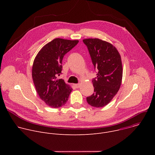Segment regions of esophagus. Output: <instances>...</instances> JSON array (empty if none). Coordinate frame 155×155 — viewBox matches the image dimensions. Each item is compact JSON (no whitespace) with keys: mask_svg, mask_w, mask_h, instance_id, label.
Listing matches in <instances>:
<instances>
[{"mask_svg":"<svg viewBox=\"0 0 155 155\" xmlns=\"http://www.w3.org/2000/svg\"><path fill=\"white\" fill-rule=\"evenodd\" d=\"M74 86L77 87V88H78V87H80V83H78V84H74Z\"/></svg>","mask_w":155,"mask_h":155,"instance_id":"34e87169","label":"esophagus"}]
</instances>
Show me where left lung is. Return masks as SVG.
<instances>
[{
    "label": "left lung",
    "mask_w": 155,
    "mask_h": 155,
    "mask_svg": "<svg viewBox=\"0 0 155 155\" xmlns=\"http://www.w3.org/2000/svg\"><path fill=\"white\" fill-rule=\"evenodd\" d=\"M89 51L97 77L93 80L94 93L86 97L87 103L94 107L107 105L117 94L122 81L121 56L117 48L99 38L83 40Z\"/></svg>",
    "instance_id": "1"
}]
</instances>
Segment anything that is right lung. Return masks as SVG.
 Wrapping results in <instances>:
<instances>
[{"instance_id": "1", "label": "right lung", "mask_w": 155, "mask_h": 155, "mask_svg": "<svg viewBox=\"0 0 155 155\" xmlns=\"http://www.w3.org/2000/svg\"><path fill=\"white\" fill-rule=\"evenodd\" d=\"M78 43V40L55 38L43 47L34 61L32 76L36 91L40 99L52 108L64 105L73 90L57 77L61 74L63 57Z\"/></svg>"}]
</instances>
